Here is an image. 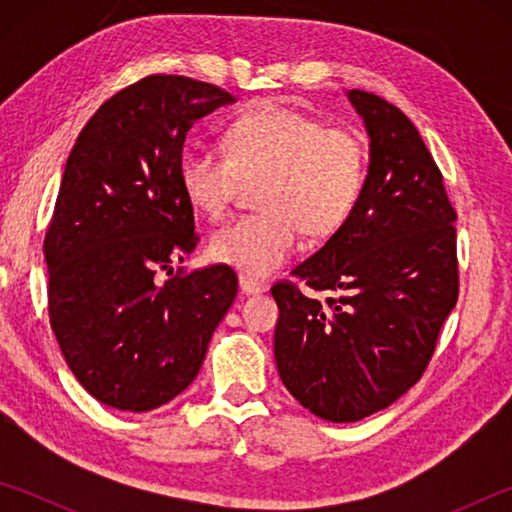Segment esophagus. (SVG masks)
<instances>
[{
	"label": "esophagus",
	"mask_w": 512,
	"mask_h": 512,
	"mask_svg": "<svg viewBox=\"0 0 512 512\" xmlns=\"http://www.w3.org/2000/svg\"><path fill=\"white\" fill-rule=\"evenodd\" d=\"M239 289L241 293H246V296H257V293H264V284L257 282L255 277L250 275H239Z\"/></svg>",
	"instance_id": "obj_1"
}]
</instances>
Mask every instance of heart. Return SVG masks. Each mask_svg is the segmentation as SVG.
<instances>
[{
  "instance_id": "heart-1",
  "label": "heart",
  "mask_w": 512,
  "mask_h": 512,
  "mask_svg": "<svg viewBox=\"0 0 512 512\" xmlns=\"http://www.w3.org/2000/svg\"><path fill=\"white\" fill-rule=\"evenodd\" d=\"M241 178H264L257 198L264 212L216 230L210 253L264 277L296 253L300 228L327 237L348 221L366 183V149L350 131L284 103H262L230 121L223 151L192 146L180 162L187 201L207 219L228 212Z\"/></svg>"
}]
</instances>
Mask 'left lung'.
<instances>
[{"instance_id":"obj_1","label":"left lung","mask_w":512,"mask_h":512,"mask_svg":"<svg viewBox=\"0 0 512 512\" xmlns=\"http://www.w3.org/2000/svg\"><path fill=\"white\" fill-rule=\"evenodd\" d=\"M370 137L368 176L327 244L271 289L282 384L329 422L368 418L409 391L458 298L456 212L418 128L377 94L345 92Z\"/></svg>"}]
</instances>
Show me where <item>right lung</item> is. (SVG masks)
<instances>
[{
	"instance_id": "obj_1",
	"label": "right lung",
	"mask_w": 512,
	"mask_h": 512,
	"mask_svg": "<svg viewBox=\"0 0 512 512\" xmlns=\"http://www.w3.org/2000/svg\"><path fill=\"white\" fill-rule=\"evenodd\" d=\"M235 101L212 83L146 76L94 112L67 158L45 237L49 320L69 370L112 409L153 411L183 393L235 302L230 266L162 282L198 244L185 137Z\"/></svg>"
}]
</instances>
